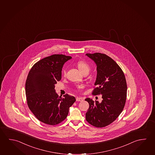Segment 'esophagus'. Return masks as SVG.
<instances>
[{
  "label": "esophagus",
  "instance_id": "1",
  "mask_svg": "<svg viewBox=\"0 0 155 155\" xmlns=\"http://www.w3.org/2000/svg\"><path fill=\"white\" fill-rule=\"evenodd\" d=\"M76 101H80V102H81V101H83V98L81 97H76Z\"/></svg>",
  "mask_w": 155,
  "mask_h": 155
}]
</instances>
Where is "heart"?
<instances>
[{"label":"heart","mask_w":155,"mask_h":155,"mask_svg":"<svg viewBox=\"0 0 155 155\" xmlns=\"http://www.w3.org/2000/svg\"><path fill=\"white\" fill-rule=\"evenodd\" d=\"M77 66L79 70L81 71L82 73H84V72L85 71H89L90 70V66L89 65L87 64L85 61H83V60H81V61H79L77 62ZM63 74L64 76H65L66 74V70H64L63 71ZM79 89H81L82 87L81 85H79L78 87Z\"/></svg>","instance_id":"b5f03b06"}]
</instances>
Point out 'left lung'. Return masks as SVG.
<instances>
[{
    "label": "left lung",
    "instance_id": "obj_1",
    "mask_svg": "<svg viewBox=\"0 0 155 155\" xmlns=\"http://www.w3.org/2000/svg\"><path fill=\"white\" fill-rule=\"evenodd\" d=\"M97 66L96 87L92 95H102L99 103L87 98L89 108L86 113V120L96 127H103L117 119L122 112L127 96V83L125 75L117 63L105 54L87 53Z\"/></svg>",
    "mask_w": 155,
    "mask_h": 155
}]
</instances>
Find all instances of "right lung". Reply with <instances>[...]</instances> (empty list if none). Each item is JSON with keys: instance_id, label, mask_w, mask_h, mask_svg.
I'll list each match as a JSON object with an SVG mask.
<instances>
[{"instance_id": "obj_1", "label": "right lung", "mask_w": 155, "mask_h": 155, "mask_svg": "<svg viewBox=\"0 0 155 155\" xmlns=\"http://www.w3.org/2000/svg\"><path fill=\"white\" fill-rule=\"evenodd\" d=\"M70 56L54 54L35 63L25 83L28 106L41 122L49 125L59 124L65 119L69 108L76 98L68 94L64 97L55 92V84L61 79V71Z\"/></svg>"}]
</instances>
